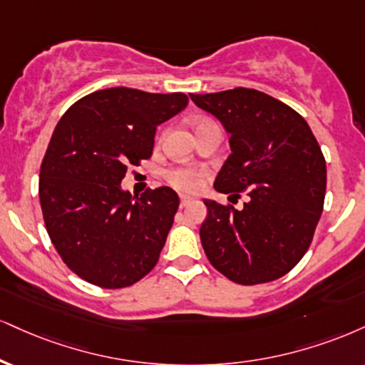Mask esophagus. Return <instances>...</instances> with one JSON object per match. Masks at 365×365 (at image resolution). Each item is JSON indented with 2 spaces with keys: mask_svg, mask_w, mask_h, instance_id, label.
<instances>
[{
  "mask_svg": "<svg viewBox=\"0 0 365 365\" xmlns=\"http://www.w3.org/2000/svg\"><path fill=\"white\" fill-rule=\"evenodd\" d=\"M190 202H192V199L188 195H180V207H182V209L187 207V205L190 204Z\"/></svg>",
  "mask_w": 365,
  "mask_h": 365,
  "instance_id": "obj_1",
  "label": "esophagus"
}]
</instances>
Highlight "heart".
I'll return each mask as SVG.
<instances>
[{"label": "heart", "instance_id": "b5f03b06", "mask_svg": "<svg viewBox=\"0 0 365 365\" xmlns=\"http://www.w3.org/2000/svg\"><path fill=\"white\" fill-rule=\"evenodd\" d=\"M200 122H207V120H200ZM168 180L171 185L180 188V190L192 192V190H197L200 185V173L190 168H180V170L170 171Z\"/></svg>", "mask_w": 365, "mask_h": 365}]
</instances>
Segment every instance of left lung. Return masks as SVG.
I'll list each match as a JSON object with an SVG mask.
<instances>
[{
  "label": "left lung",
  "mask_w": 365,
  "mask_h": 365,
  "mask_svg": "<svg viewBox=\"0 0 365 365\" xmlns=\"http://www.w3.org/2000/svg\"><path fill=\"white\" fill-rule=\"evenodd\" d=\"M190 98L230 135L214 188L248 195L243 209L204 199L200 241L209 262L236 284L282 277L308 252L323 212L327 163L318 140L289 105L252 88Z\"/></svg>",
  "instance_id": "1"
}]
</instances>
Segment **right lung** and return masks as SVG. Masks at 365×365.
Wrapping results in <instances>:
<instances>
[{
    "label": "right lung",
    "instance_id": "right-lung-1",
    "mask_svg": "<svg viewBox=\"0 0 365 365\" xmlns=\"http://www.w3.org/2000/svg\"><path fill=\"white\" fill-rule=\"evenodd\" d=\"M183 93L98 90L61 117L43 156L38 197L52 245L86 282L133 285L160 258L180 199L170 187L133 197L130 165L151 158L156 127L187 107Z\"/></svg>",
    "mask_w": 365,
    "mask_h": 365
}]
</instances>
